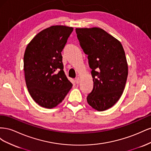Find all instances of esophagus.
<instances>
[{"mask_svg": "<svg viewBox=\"0 0 151 151\" xmlns=\"http://www.w3.org/2000/svg\"><path fill=\"white\" fill-rule=\"evenodd\" d=\"M75 81H76V84H79L80 83V78H79V77H77V78H76Z\"/></svg>", "mask_w": 151, "mask_h": 151, "instance_id": "esophagus-1", "label": "esophagus"}]
</instances>
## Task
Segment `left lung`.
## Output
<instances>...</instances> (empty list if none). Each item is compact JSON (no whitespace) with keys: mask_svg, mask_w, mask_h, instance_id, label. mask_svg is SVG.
I'll return each mask as SVG.
<instances>
[{"mask_svg":"<svg viewBox=\"0 0 151 151\" xmlns=\"http://www.w3.org/2000/svg\"><path fill=\"white\" fill-rule=\"evenodd\" d=\"M76 32L92 69L93 89L87 101L96 110L104 111L119 100L125 89L128 64L124 49L101 28H76Z\"/></svg>","mask_w":151,"mask_h":151,"instance_id":"left-lung-1","label":"left lung"}]
</instances>
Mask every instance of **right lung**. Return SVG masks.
<instances>
[{
  "label": "right lung",
  "mask_w": 151,
  "mask_h": 151,
  "mask_svg": "<svg viewBox=\"0 0 151 151\" xmlns=\"http://www.w3.org/2000/svg\"><path fill=\"white\" fill-rule=\"evenodd\" d=\"M73 29L66 26H50L36 35L26 48L27 88L34 101L43 108L57 106L72 87L63 71L61 52Z\"/></svg>",
  "instance_id": "right-lung-1"
}]
</instances>
